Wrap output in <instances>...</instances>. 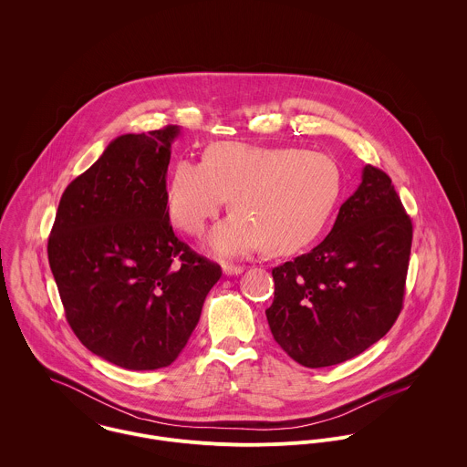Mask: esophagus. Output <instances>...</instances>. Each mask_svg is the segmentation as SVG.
<instances>
[{
    "label": "esophagus",
    "mask_w": 467,
    "mask_h": 467,
    "mask_svg": "<svg viewBox=\"0 0 467 467\" xmlns=\"http://www.w3.org/2000/svg\"><path fill=\"white\" fill-rule=\"evenodd\" d=\"M244 271V267L243 266H234V265H224L223 266V273L226 275V276H232V275H241Z\"/></svg>",
    "instance_id": "1"
}]
</instances>
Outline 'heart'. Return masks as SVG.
<instances>
[{"label": "heart", "instance_id": "heart-1", "mask_svg": "<svg viewBox=\"0 0 467 467\" xmlns=\"http://www.w3.org/2000/svg\"><path fill=\"white\" fill-rule=\"evenodd\" d=\"M341 192V172L331 156L298 147L219 141L204 161H176L167 185L172 223L201 235L232 202L206 246L221 257H239L266 246L287 255L311 244L326 228Z\"/></svg>", "mask_w": 467, "mask_h": 467}]
</instances>
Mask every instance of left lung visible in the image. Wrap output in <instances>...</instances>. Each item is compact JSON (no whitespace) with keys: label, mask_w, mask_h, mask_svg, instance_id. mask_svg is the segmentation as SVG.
Instances as JSON below:
<instances>
[{"label":"left lung","mask_w":467,"mask_h":467,"mask_svg":"<svg viewBox=\"0 0 467 467\" xmlns=\"http://www.w3.org/2000/svg\"><path fill=\"white\" fill-rule=\"evenodd\" d=\"M410 250L411 221L392 180L365 165L329 235L309 254L273 267L266 318L275 341L307 368L367 350L400 317Z\"/></svg>","instance_id":"left-lung-1"}]
</instances>
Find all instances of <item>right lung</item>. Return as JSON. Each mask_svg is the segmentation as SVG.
Instances as JSON below:
<instances>
[{"mask_svg":"<svg viewBox=\"0 0 467 467\" xmlns=\"http://www.w3.org/2000/svg\"><path fill=\"white\" fill-rule=\"evenodd\" d=\"M180 126L122 134L65 191L48 261L82 345L128 370L169 367L221 267L171 226L167 167Z\"/></svg>","mask_w":467,"mask_h":467,"instance_id":"1","label":"right lung"}]
</instances>
